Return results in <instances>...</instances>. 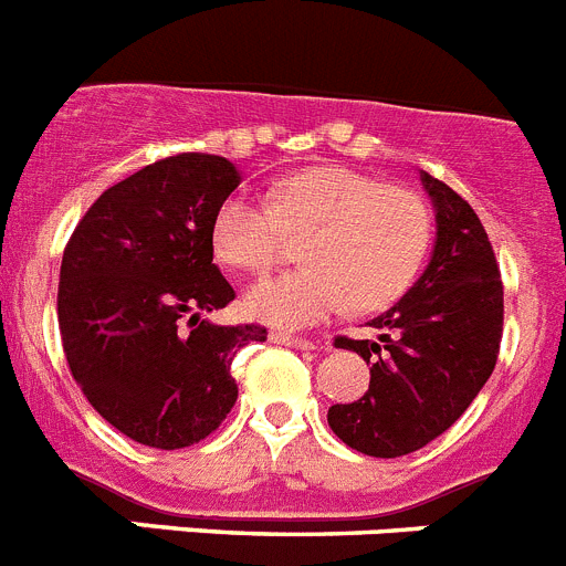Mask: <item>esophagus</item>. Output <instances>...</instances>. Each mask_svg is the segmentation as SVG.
I'll return each instance as SVG.
<instances>
[{"label": "esophagus", "instance_id": "esophagus-1", "mask_svg": "<svg viewBox=\"0 0 566 566\" xmlns=\"http://www.w3.org/2000/svg\"><path fill=\"white\" fill-rule=\"evenodd\" d=\"M273 344H284L293 346V349H318V344L310 338H298V335H287V333H271Z\"/></svg>", "mask_w": 566, "mask_h": 566}]
</instances>
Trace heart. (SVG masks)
I'll return each mask as SVG.
<instances>
[{"label": "heart", "mask_w": 566, "mask_h": 566, "mask_svg": "<svg viewBox=\"0 0 566 566\" xmlns=\"http://www.w3.org/2000/svg\"><path fill=\"white\" fill-rule=\"evenodd\" d=\"M287 237H304V268L251 284L242 307L273 327L302 329L349 304L358 313L395 304L429 256L431 213L409 188L349 166H313L268 197H228L211 228L217 259L248 273L276 264Z\"/></svg>", "instance_id": "b5f03b06"}]
</instances>
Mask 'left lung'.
Instances as JSON below:
<instances>
[{
    "label": "left lung",
    "mask_w": 566,
    "mask_h": 566,
    "mask_svg": "<svg viewBox=\"0 0 566 566\" xmlns=\"http://www.w3.org/2000/svg\"><path fill=\"white\" fill-rule=\"evenodd\" d=\"M434 251L409 293L369 321L375 338H335L369 364V389L329 406V429L366 457H403L451 429L496 366L502 279L488 233L454 188L420 171Z\"/></svg>",
    "instance_id": "8db88e82"
}]
</instances>
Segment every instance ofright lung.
Here are the masks:
<instances>
[{
    "label": "right lung",
    "mask_w": 566,
    "mask_h": 566,
    "mask_svg": "<svg viewBox=\"0 0 566 566\" xmlns=\"http://www.w3.org/2000/svg\"><path fill=\"white\" fill-rule=\"evenodd\" d=\"M242 182L231 160L166 157L104 195L75 226L59 282V329L93 409L140 446H195L237 403L231 360L256 324L220 327L233 302L213 264L211 228Z\"/></svg>",
    "instance_id": "obj_1"
}]
</instances>
